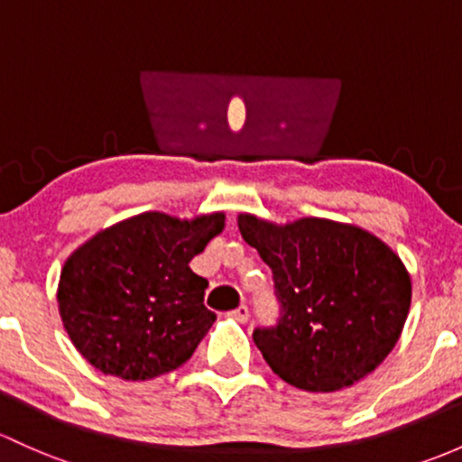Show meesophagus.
Returning <instances> with one entry per match:
<instances>
[{
    "label": "esophagus",
    "mask_w": 462,
    "mask_h": 462,
    "mask_svg": "<svg viewBox=\"0 0 462 462\" xmlns=\"http://www.w3.org/2000/svg\"><path fill=\"white\" fill-rule=\"evenodd\" d=\"M230 317H232V319H236V320H241V323H245V320L250 319V308H247L245 303H244V305H239V308H236V310H232Z\"/></svg>",
    "instance_id": "34e87169"
}]
</instances>
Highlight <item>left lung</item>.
I'll return each instance as SVG.
<instances>
[{"label":"left lung","instance_id":"left-lung-1","mask_svg":"<svg viewBox=\"0 0 462 462\" xmlns=\"http://www.w3.org/2000/svg\"><path fill=\"white\" fill-rule=\"evenodd\" d=\"M247 245L270 265L279 317L252 338L276 376L305 392H337L376 370L411 303L405 265L356 226L239 217Z\"/></svg>","mask_w":462,"mask_h":462}]
</instances>
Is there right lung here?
<instances>
[{"label": "right lung", "instance_id": "obj_1", "mask_svg": "<svg viewBox=\"0 0 462 462\" xmlns=\"http://www.w3.org/2000/svg\"><path fill=\"white\" fill-rule=\"evenodd\" d=\"M223 212L192 221L143 212L86 241L60 276V314L81 356L124 381L181 367L217 320L190 261L223 230Z\"/></svg>", "mask_w": 462, "mask_h": 462}]
</instances>
